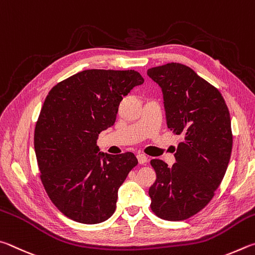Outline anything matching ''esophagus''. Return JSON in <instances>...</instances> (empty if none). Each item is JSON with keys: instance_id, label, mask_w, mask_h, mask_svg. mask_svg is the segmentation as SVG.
Returning a JSON list of instances; mask_svg holds the SVG:
<instances>
[{"instance_id": "34e87169", "label": "esophagus", "mask_w": 255, "mask_h": 255, "mask_svg": "<svg viewBox=\"0 0 255 255\" xmlns=\"http://www.w3.org/2000/svg\"><path fill=\"white\" fill-rule=\"evenodd\" d=\"M136 158H137V161H139L140 164H144V163L148 162V157H146L145 154L139 153V154L136 155Z\"/></svg>"}]
</instances>
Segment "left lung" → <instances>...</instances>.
<instances>
[{
	"label": "left lung",
	"mask_w": 255,
	"mask_h": 255,
	"mask_svg": "<svg viewBox=\"0 0 255 255\" xmlns=\"http://www.w3.org/2000/svg\"><path fill=\"white\" fill-rule=\"evenodd\" d=\"M163 93L167 125L182 141L171 168L151 160L157 179L150 187L151 211L166 221H184L211 202L229 166L233 134L227 105L216 87L185 65L146 71Z\"/></svg>",
	"instance_id": "1"
}]
</instances>
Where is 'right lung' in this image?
<instances>
[{"instance_id":"add662e5","label":"right lung","mask_w":255,"mask_h":255,"mask_svg":"<svg viewBox=\"0 0 255 255\" xmlns=\"http://www.w3.org/2000/svg\"><path fill=\"white\" fill-rule=\"evenodd\" d=\"M135 70L88 69L55 85L34 128L40 179L52 204L70 220L98 224L113 215L118 190L137 159L98 152V134L112 127L120 102L143 84Z\"/></svg>"}]
</instances>
